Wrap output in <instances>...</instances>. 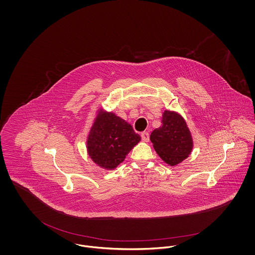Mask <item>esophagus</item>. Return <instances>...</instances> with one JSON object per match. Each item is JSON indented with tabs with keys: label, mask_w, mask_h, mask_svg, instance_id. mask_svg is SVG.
Returning <instances> with one entry per match:
<instances>
[{
	"label": "esophagus",
	"mask_w": 255,
	"mask_h": 255,
	"mask_svg": "<svg viewBox=\"0 0 255 255\" xmlns=\"http://www.w3.org/2000/svg\"><path fill=\"white\" fill-rule=\"evenodd\" d=\"M140 135H141V138H142L143 141H145V142L149 141V133H148V132H142Z\"/></svg>",
	"instance_id": "1"
}]
</instances>
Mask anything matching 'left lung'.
I'll return each mask as SVG.
<instances>
[{"instance_id": "left-lung-1", "label": "left lung", "mask_w": 255, "mask_h": 255, "mask_svg": "<svg viewBox=\"0 0 255 255\" xmlns=\"http://www.w3.org/2000/svg\"><path fill=\"white\" fill-rule=\"evenodd\" d=\"M150 140L160 158L175 166L187 158L193 149V139L187 124L180 114L165 110L161 126L150 134Z\"/></svg>"}]
</instances>
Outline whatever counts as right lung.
Returning <instances> with one entry per match:
<instances>
[{"label":"right lung","mask_w":255,"mask_h":255,"mask_svg":"<svg viewBox=\"0 0 255 255\" xmlns=\"http://www.w3.org/2000/svg\"><path fill=\"white\" fill-rule=\"evenodd\" d=\"M139 141L140 135L134 133L131 124L100 108L88 134L87 151L99 167L113 170Z\"/></svg>","instance_id":"1"}]
</instances>
